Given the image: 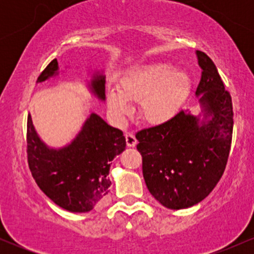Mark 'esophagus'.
Segmentation results:
<instances>
[{"label": "esophagus", "mask_w": 254, "mask_h": 254, "mask_svg": "<svg viewBox=\"0 0 254 254\" xmlns=\"http://www.w3.org/2000/svg\"><path fill=\"white\" fill-rule=\"evenodd\" d=\"M125 141H127V147H135V145L137 144V139H136V137H135V135H133V133H130V132H127V135H125Z\"/></svg>", "instance_id": "esophagus-1"}]
</instances>
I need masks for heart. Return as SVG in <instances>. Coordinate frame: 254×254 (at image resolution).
<instances>
[{
  "instance_id": "b5f03b06",
  "label": "heart",
  "mask_w": 254,
  "mask_h": 254,
  "mask_svg": "<svg viewBox=\"0 0 254 254\" xmlns=\"http://www.w3.org/2000/svg\"><path fill=\"white\" fill-rule=\"evenodd\" d=\"M191 87L189 74L170 63H155L132 71L121 89L107 92V105L117 119L131 111L129 101L139 103V117L150 125H161L177 115Z\"/></svg>"
}]
</instances>
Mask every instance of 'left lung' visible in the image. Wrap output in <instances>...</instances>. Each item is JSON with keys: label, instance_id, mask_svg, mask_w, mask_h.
<instances>
[{"label": "left lung", "instance_id": "left-lung-1", "mask_svg": "<svg viewBox=\"0 0 254 254\" xmlns=\"http://www.w3.org/2000/svg\"><path fill=\"white\" fill-rule=\"evenodd\" d=\"M202 77L196 90L200 113L180 111L167 123L136 133L148 190L179 210L202 202L226 168L233 133V105L216 65L196 51Z\"/></svg>", "mask_w": 254, "mask_h": 254}]
</instances>
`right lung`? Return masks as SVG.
Returning <instances> with one entry per match:
<instances>
[{"label": "right lung", "mask_w": 254, "mask_h": 254, "mask_svg": "<svg viewBox=\"0 0 254 254\" xmlns=\"http://www.w3.org/2000/svg\"><path fill=\"white\" fill-rule=\"evenodd\" d=\"M55 58L37 82L57 76ZM105 75L94 72L88 88L105 101ZM121 130L109 125L92 112L70 143L49 147L37 133L31 115L27 117V156L32 176L44 193L55 204L70 212H88L110 192L111 161L125 150Z\"/></svg>", "instance_id": "add662e5"}]
</instances>
